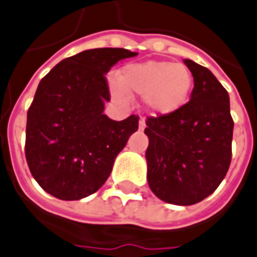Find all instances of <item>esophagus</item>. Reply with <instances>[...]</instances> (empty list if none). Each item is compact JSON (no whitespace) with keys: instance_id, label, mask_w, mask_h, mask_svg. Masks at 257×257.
Wrapping results in <instances>:
<instances>
[{"instance_id":"esophagus-1","label":"esophagus","mask_w":257,"mask_h":257,"mask_svg":"<svg viewBox=\"0 0 257 257\" xmlns=\"http://www.w3.org/2000/svg\"><path fill=\"white\" fill-rule=\"evenodd\" d=\"M146 128V120L145 118H141L139 119V130L143 131Z\"/></svg>"}]
</instances>
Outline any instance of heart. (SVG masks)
<instances>
[{"mask_svg":"<svg viewBox=\"0 0 257 257\" xmlns=\"http://www.w3.org/2000/svg\"><path fill=\"white\" fill-rule=\"evenodd\" d=\"M119 83H112L111 93L119 100L128 94L143 95L147 110L155 115H168L188 102L194 87L190 69L182 63L147 61L131 63L120 70Z\"/></svg>","mask_w":257,"mask_h":257,"instance_id":"obj_1","label":"heart"}]
</instances>
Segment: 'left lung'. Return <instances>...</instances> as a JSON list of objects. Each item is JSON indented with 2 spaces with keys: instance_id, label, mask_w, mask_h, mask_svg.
Here are the masks:
<instances>
[{
  "instance_id": "1",
  "label": "left lung",
  "mask_w": 257,
  "mask_h": 257,
  "mask_svg": "<svg viewBox=\"0 0 257 257\" xmlns=\"http://www.w3.org/2000/svg\"><path fill=\"white\" fill-rule=\"evenodd\" d=\"M194 77L190 100L168 115L150 116L147 180L158 198L176 206L202 202L216 190L232 157L229 96L207 67L184 59Z\"/></svg>"
}]
</instances>
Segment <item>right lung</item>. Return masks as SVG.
<instances>
[{
	"instance_id": "obj_1",
	"label": "right lung",
	"mask_w": 257,
	"mask_h": 257,
	"mask_svg": "<svg viewBox=\"0 0 257 257\" xmlns=\"http://www.w3.org/2000/svg\"><path fill=\"white\" fill-rule=\"evenodd\" d=\"M135 55L118 47L90 49L41 79L28 111L25 155L33 178L55 198L79 200L96 192L138 130L137 115L118 122L103 114L110 100L104 74Z\"/></svg>"
}]
</instances>
